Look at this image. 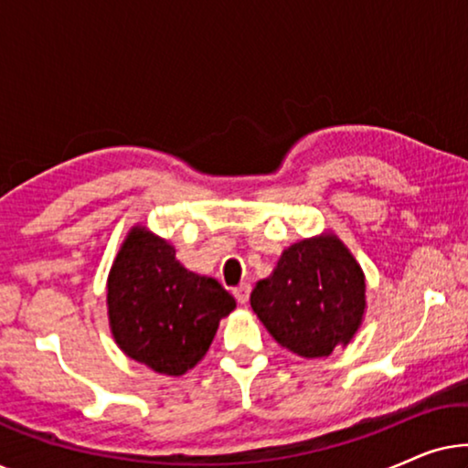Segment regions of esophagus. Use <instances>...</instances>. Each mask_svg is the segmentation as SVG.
<instances>
[{"label":"esophagus","instance_id":"1","mask_svg":"<svg viewBox=\"0 0 468 468\" xmlns=\"http://www.w3.org/2000/svg\"><path fill=\"white\" fill-rule=\"evenodd\" d=\"M249 293H251V285H249V283H240L239 287H234V296H236V300H239L240 304L247 303Z\"/></svg>","mask_w":468,"mask_h":468}]
</instances>
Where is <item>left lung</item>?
<instances>
[{
  "label": "left lung",
  "instance_id": "1",
  "mask_svg": "<svg viewBox=\"0 0 468 468\" xmlns=\"http://www.w3.org/2000/svg\"><path fill=\"white\" fill-rule=\"evenodd\" d=\"M251 309L281 347L324 357L347 345L367 309L364 272L349 249L325 232L287 247L251 292Z\"/></svg>",
  "mask_w": 468,
  "mask_h": 468
}]
</instances>
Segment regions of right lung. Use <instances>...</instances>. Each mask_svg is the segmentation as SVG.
<instances>
[{
  "mask_svg": "<svg viewBox=\"0 0 468 468\" xmlns=\"http://www.w3.org/2000/svg\"><path fill=\"white\" fill-rule=\"evenodd\" d=\"M106 304L121 351L172 377L202 360L219 322L236 309L219 281L187 271L175 247L143 226L130 229L114 258Z\"/></svg>",
  "mask_w": 468,
  "mask_h": 468,
  "instance_id": "right-lung-1",
  "label": "right lung"
}]
</instances>
